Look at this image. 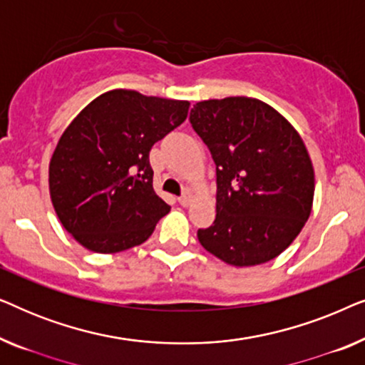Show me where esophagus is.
I'll return each instance as SVG.
<instances>
[{
    "instance_id": "1",
    "label": "esophagus",
    "mask_w": 365,
    "mask_h": 365,
    "mask_svg": "<svg viewBox=\"0 0 365 365\" xmlns=\"http://www.w3.org/2000/svg\"><path fill=\"white\" fill-rule=\"evenodd\" d=\"M194 201V196H192V192H184L181 197H179V204H181V206H184V207H187V206H191V202Z\"/></svg>"
}]
</instances>
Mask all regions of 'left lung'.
Returning <instances> with one entry per match:
<instances>
[{"label": "left lung", "mask_w": 365, "mask_h": 365, "mask_svg": "<svg viewBox=\"0 0 365 365\" xmlns=\"http://www.w3.org/2000/svg\"><path fill=\"white\" fill-rule=\"evenodd\" d=\"M189 121L216 164V219L199 229V242L234 267L272 261L312 211L316 179L301 134L247 96L196 103Z\"/></svg>", "instance_id": "left-lung-1"}]
</instances>
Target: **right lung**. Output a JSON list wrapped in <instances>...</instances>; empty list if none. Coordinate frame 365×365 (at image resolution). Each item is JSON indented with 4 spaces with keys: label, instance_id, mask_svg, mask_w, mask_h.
Returning <instances> with one entry per match:
<instances>
[{
    "label": "right lung",
    "instance_id": "add662e5",
    "mask_svg": "<svg viewBox=\"0 0 365 365\" xmlns=\"http://www.w3.org/2000/svg\"><path fill=\"white\" fill-rule=\"evenodd\" d=\"M187 111L189 101L111 89L64 129L49 161V196L83 247L114 254L148 241L171 209L153 189L149 151Z\"/></svg>",
    "mask_w": 365,
    "mask_h": 365
}]
</instances>
